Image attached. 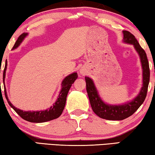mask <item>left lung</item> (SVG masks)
<instances>
[{
  "instance_id": "obj_1",
  "label": "left lung",
  "mask_w": 155,
  "mask_h": 155,
  "mask_svg": "<svg viewBox=\"0 0 155 155\" xmlns=\"http://www.w3.org/2000/svg\"><path fill=\"white\" fill-rule=\"evenodd\" d=\"M124 41L133 44L138 54H140L143 69V87L140 93L130 103L121 105H109L104 103L98 96L93 81L90 78L85 77L86 90L90 99L91 108L95 114L100 117L109 120H122L132 115L137 111L145 100L149 81H150V68L146 53L138 43L135 37L129 31H123Z\"/></svg>"
}]
</instances>
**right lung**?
<instances>
[{
    "instance_id": "obj_1",
    "label": "right lung",
    "mask_w": 155,
    "mask_h": 155,
    "mask_svg": "<svg viewBox=\"0 0 155 155\" xmlns=\"http://www.w3.org/2000/svg\"><path fill=\"white\" fill-rule=\"evenodd\" d=\"M27 35V33H23L22 34L18 37V40L15 41L14 47H13V50L16 48L18 46L20 45V43L22 42L24 38ZM7 60L5 61V66L3 72V80H5V71L7 69ZM78 77L77 73H73V74H70L69 76L65 77L64 81H62V87L61 90L60 91V94L58 96L57 101L55 102L53 105L50 107L49 109L45 111H23L22 110L19 109H17L15 107L13 104L10 103L8 98L7 96L6 90L5 91V95L6 97V99L7 102H8L10 107L14 109V111L17 113V114L22 117V119L27 120L28 122H35V123H41V122H45L47 121H50V120L56 119L59 117L60 115H61L63 111L65 105V102H66V97L68 95V91L70 90V88L75 80L77 79Z\"/></svg>"
}]
</instances>
